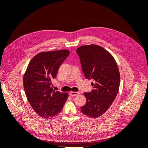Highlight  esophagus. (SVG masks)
<instances>
[{"label": "esophagus", "mask_w": 148, "mask_h": 148, "mask_svg": "<svg viewBox=\"0 0 148 148\" xmlns=\"http://www.w3.org/2000/svg\"><path fill=\"white\" fill-rule=\"evenodd\" d=\"M79 94V92H74V91H71V92H70V95L71 96L74 97V96H76L78 95Z\"/></svg>", "instance_id": "esophagus-1"}]
</instances>
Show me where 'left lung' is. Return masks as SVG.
Instances as JSON below:
<instances>
[{
    "mask_svg": "<svg viewBox=\"0 0 148 148\" xmlns=\"http://www.w3.org/2000/svg\"><path fill=\"white\" fill-rule=\"evenodd\" d=\"M86 78L95 83L90 92H84L86 102L82 113L97 118L109 109L119 92L120 76L117 63L110 53L101 46L91 44L76 50Z\"/></svg>",
    "mask_w": 148,
    "mask_h": 148,
    "instance_id": "1",
    "label": "left lung"
}]
</instances>
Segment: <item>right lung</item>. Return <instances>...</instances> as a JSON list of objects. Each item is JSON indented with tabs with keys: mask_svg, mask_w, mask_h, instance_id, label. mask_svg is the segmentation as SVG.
<instances>
[{
	"mask_svg": "<svg viewBox=\"0 0 148 148\" xmlns=\"http://www.w3.org/2000/svg\"><path fill=\"white\" fill-rule=\"evenodd\" d=\"M68 50L42 52L29 63L23 77V86L31 106L40 117L49 119L59 114L69 97L68 93L53 91L52 79L69 56Z\"/></svg>",
	"mask_w": 148,
	"mask_h": 148,
	"instance_id": "right-lung-1",
	"label": "right lung"
}]
</instances>
